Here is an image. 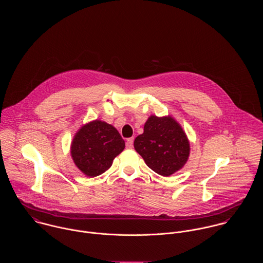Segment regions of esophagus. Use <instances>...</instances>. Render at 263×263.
Wrapping results in <instances>:
<instances>
[{"mask_svg": "<svg viewBox=\"0 0 263 263\" xmlns=\"http://www.w3.org/2000/svg\"><path fill=\"white\" fill-rule=\"evenodd\" d=\"M127 149H132L134 146V138H129L126 140V144H125Z\"/></svg>", "mask_w": 263, "mask_h": 263, "instance_id": "esophagus-1", "label": "esophagus"}]
</instances>
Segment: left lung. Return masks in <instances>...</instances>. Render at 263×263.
Segmentation results:
<instances>
[{"mask_svg": "<svg viewBox=\"0 0 263 263\" xmlns=\"http://www.w3.org/2000/svg\"><path fill=\"white\" fill-rule=\"evenodd\" d=\"M134 146L149 168L166 177L185 165L190 151L184 130L171 116L151 115Z\"/></svg>", "mask_w": 263, "mask_h": 263, "instance_id": "1", "label": "left lung"}]
</instances>
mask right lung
Instances as JSON below:
<instances>
[{
  "label": "right lung",
  "instance_id": "right-lung-1",
  "mask_svg": "<svg viewBox=\"0 0 263 263\" xmlns=\"http://www.w3.org/2000/svg\"><path fill=\"white\" fill-rule=\"evenodd\" d=\"M124 146V141L114 126L93 120L77 132L71 145V155L76 166L85 175L95 177L110 168L114 158Z\"/></svg>",
  "mask_w": 263,
  "mask_h": 263
}]
</instances>
